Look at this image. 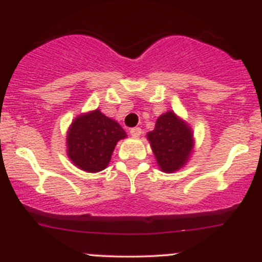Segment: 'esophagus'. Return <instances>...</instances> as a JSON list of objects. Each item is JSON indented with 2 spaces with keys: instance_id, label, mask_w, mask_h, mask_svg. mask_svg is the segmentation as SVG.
<instances>
[{
  "instance_id": "1",
  "label": "esophagus",
  "mask_w": 262,
  "mask_h": 262,
  "mask_svg": "<svg viewBox=\"0 0 262 262\" xmlns=\"http://www.w3.org/2000/svg\"><path fill=\"white\" fill-rule=\"evenodd\" d=\"M129 133H130L132 137L137 138V137H139L140 134H142V129H140L139 126H136V128H132L130 130H129Z\"/></svg>"
}]
</instances>
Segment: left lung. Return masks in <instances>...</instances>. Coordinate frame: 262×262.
<instances>
[{
    "label": "left lung",
    "mask_w": 262,
    "mask_h": 262,
    "mask_svg": "<svg viewBox=\"0 0 262 262\" xmlns=\"http://www.w3.org/2000/svg\"><path fill=\"white\" fill-rule=\"evenodd\" d=\"M159 169L174 173L183 168L191 158L194 148L192 128L173 110L158 117L156 126L147 133Z\"/></svg>",
    "instance_id": "left-lung-1"
}]
</instances>
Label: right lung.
I'll return each mask as SVG.
<instances>
[{
	"label": "right lung",
	"instance_id": "right-lung-1",
	"mask_svg": "<svg viewBox=\"0 0 262 262\" xmlns=\"http://www.w3.org/2000/svg\"><path fill=\"white\" fill-rule=\"evenodd\" d=\"M126 133L115 120L99 109L82 113L70 124L66 134V153L79 169L96 173L108 167L114 148Z\"/></svg>",
	"mask_w": 262,
	"mask_h": 262
}]
</instances>
